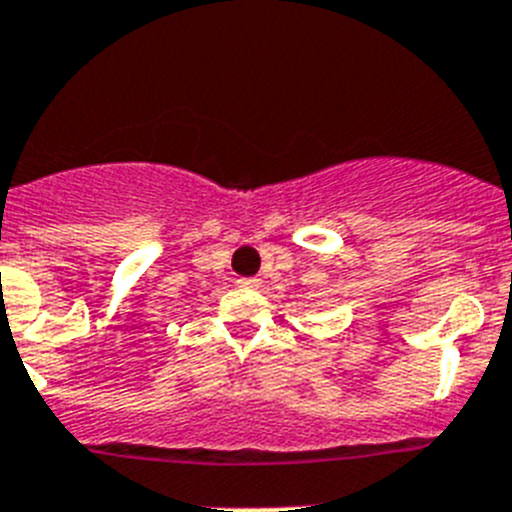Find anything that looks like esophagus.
I'll list each match as a JSON object with an SVG mask.
<instances>
[{
  "label": "esophagus",
  "mask_w": 512,
  "mask_h": 512,
  "mask_svg": "<svg viewBox=\"0 0 512 512\" xmlns=\"http://www.w3.org/2000/svg\"><path fill=\"white\" fill-rule=\"evenodd\" d=\"M237 283L242 288H257V286H260V281H257V278H239Z\"/></svg>",
  "instance_id": "1"
}]
</instances>
